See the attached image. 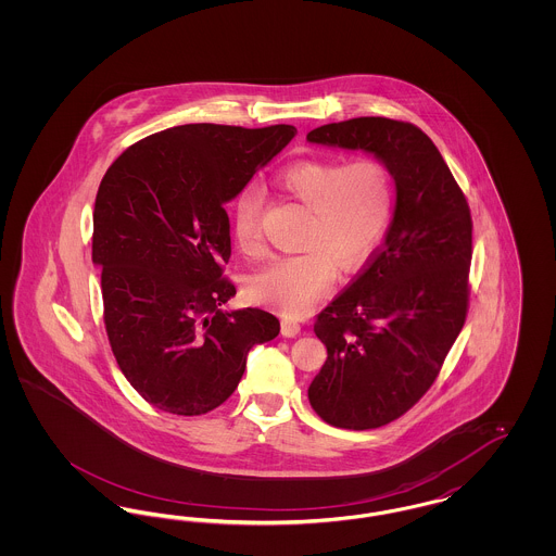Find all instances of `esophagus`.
Returning a JSON list of instances; mask_svg holds the SVG:
<instances>
[{
  "label": "esophagus",
  "instance_id": "esophagus-1",
  "mask_svg": "<svg viewBox=\"0 0 556 556\" xmlns=\"http://www.w3.org/2000/svg\"><path fill=\"white\" fill-rule=\"evenodd\" d=\"M300 331H302V327H300L298 320H293V318H283L281 320V333L286 338H295Z\"/></svg>",
  "mask_w": 556,
  "mask_h": 556
}]
</instances>
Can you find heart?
Masks as SVG:
<instances>
[{"mask_svg": "<svg viewBox=\"0 0 556 556\" xmlns=\"http://www.w3.org/2000/svg\"><path fill=\"white\" fill-rule=\"evenodd\" d=\"M275 184L308 208L300 239L304 250L277 256L254 273L248 293L286 315H302L333 288L338 265L352 270L377 248L394 208V177L381 160H300L281 168ZM261 214L263 193L256 187L241 189L231 231L248 256L263 250Z\"/></svg>", "mask_w": 556, "mask_h": 556, "instance_id": "heart-1", "label": "heart"}]
</instances>
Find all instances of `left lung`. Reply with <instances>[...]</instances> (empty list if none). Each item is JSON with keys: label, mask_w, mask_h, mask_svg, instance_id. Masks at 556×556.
<instances>
[{"label": "left lung", "mask_w": 556, "mask_h": 556, "mask_svg": "<svg viewBox=\"0 0 556 556\" xmlns=\"http://www.w3.org/2000/svg\"><path fill=\"white\" fill-rule=\"evenodd\" d=\"M306 139L375 154L396 181L386 241L317 315L327 361L308 388L325 424L375 429L424 397L465 325L471 211L448 164L413 123L361 116L323 125Z\"/></svg>", "instance_id": "1"}]
</instances>
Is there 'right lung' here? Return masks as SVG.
<instances>
[{
	"label": "right lung",
	"mask_w": 556,
	"mask_h": 556,
	"mask_svg": "<svg viewBox=\"0 0 556 556\" xmlns=\"http://www.w3.org/2000/svg\"><path fill=\"white\" fill-rule=\"evenodd\" d=\"M295 135L291 125H181L127 148L100 184L93 252L104 325L127 381L164 413L195 417L231 396L250 348L279 336L261 308L225 311L236 286L233 200Z\"/></svg>",
	"instance_id": "right-lung-1"
}]
</instances>
